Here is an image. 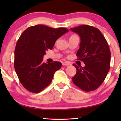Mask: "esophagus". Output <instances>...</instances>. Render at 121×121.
<instances>
[{"instance_id": "obj_1", "label": "esophagus", "mask_w": 121, "mask_h": 121, "mask_svg": "<svg viewBox=\"0 0 121 121\" xmlns=\"http://www.w3.org/2000/svg\"><path fill=\"white\" fill-rule=\"evenodd\" d=\"M70 63L68 62H63L62 63V65H70Z\"/></svg>"}]
</instances>
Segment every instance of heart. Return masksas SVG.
<instances>
[{"label":"heart","instance_id":"heart-1","mask_svg":"<svg viewBox=\"0 0 121 121\" xmlns=\"http://www.w3.org/2000/svg\"><path fill=\"white\" fill-rule=\"evenodd\" d=\"M76 36V35H73L72 36Z\"/></svg>","mask_w":121,"mask_h":121}]
</instances>
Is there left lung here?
Listing matches in <instances>:
<instances>
[{
	"label": "left lung",
	"instance_id": "obj_1",
	"mask_svg": "<svg viewBox=\"0 0 121 121\" xmlns=\"http://www.w3.org/2000/svg\"><path fill=\"white\" fill-rule=\"evenodd\" d=\"M70 30L80 36V47L77 56L85 64L84 67L73 64L77 69V73L72 81L82 90L94 91L101 85L110 70L108 44L101 31L93 26L84 25Z\"/></svg>",
	"mask_w": 121,
	"mask_h": 121
}]
</instances>
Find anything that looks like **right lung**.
Instances as JSON below:
<instances>
[{
    "label": "right lung",
    "mask_w": 121,
    "mask_h": 121,
    "mask_svg": "<svg viewBox=\"0 0 121 121\" xmlns=\"http://www.w3.org/2000/svg\"><path fill=\"white\" fill-rule=\"evenodd\" d=\"M68 31L65 28L37 25L28 27L21 35L15 49L14 68L26 90L38 93L49 85L62 63H45L43 57L47 49L53 48L57 39Z\"/></svg>",
    "instance_id": "obj_1"
}]
</instances>
